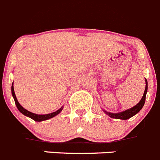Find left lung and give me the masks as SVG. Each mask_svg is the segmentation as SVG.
Returning <instances> with one entry per match:
<instances>
[{"mask_svg": "<svg viewBox=\"0 0 160 160\" xmlns=\"http://www.w3.org/2000/svg\"><path fill=\"white\" fill-rule=\"evenodd\" d=\"M145 90H144V95H143L142 98L140 100V102L137 104L136 106L132 107V108H129L128 110H125L124 111L119 112V113H111V112H108L107 110H103V112L107 115L110 116L111 118H115V119H122V120H127V119L130 118L132 116L137 114L141 109L143 108L145 102V98H146V94L148 92V81L145 79Z\"/></svg>", "mask_w": 160, "mask_h": 160, "instance_id": "8db88e82", "label": "left lung"}]
</instances>
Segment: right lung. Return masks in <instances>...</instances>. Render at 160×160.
<instances>
[{"label": "right lung", "instance_id": "obj_1", "mask_svg": "<svg viewBox=\"0 0 160 160\" xmlns=\"http://www.w3.org/2000/svg\"><path fill=\"white\" fill-rule=\"evenodd\" d=\"M12 95L13 98H14L15 100V103H16V107H17L18 110H19L20 113L23 114V115L27 116V117H29L31 118V119H33L34 121L35 122H42V121H46V120H48V119L52 118L55 117L56 115H58V114L61 113V111L63 109V107H62L59 110H56L55 112H53V113H50V114H34V113H31V112L28 111L26 109L23 108L19 102H18L17 98H16V95H15V92H14V87H13V83L12 84Z\"/></svg>", "mask_w": 160, "mask_h": 160}]
</instances>
